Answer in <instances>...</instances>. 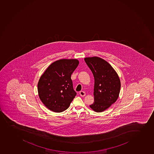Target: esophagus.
<instances>
[{"label": "esophagus", "instance_id": "esophagus-1", "mask_svg": "<svg viewBox=\"0 0 154 154\" xmlns=\"http://www.w3.org/2000/svg\"><path fill=\"white\" fill-rule=\"evenodd\" d=\"M80 96H81V97H85L86 94H85V91H81L80 92Z\"/></svg>", "mask_w": 154, "mask_h": 154}]
</instances>
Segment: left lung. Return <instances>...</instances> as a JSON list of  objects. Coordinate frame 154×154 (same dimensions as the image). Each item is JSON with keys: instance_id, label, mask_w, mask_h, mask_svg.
<instances>
[{"instance_id": "8db88e82", "label": "left lung", "mask_w": 154, "mask_h": 154, "mask_svg": "<svg viewBox=\"0 0 154 154\" xmlns=\"http://www.w3.org/2000/svg\"><path fill=\"white\" fill-rule=\"evenodd\" d=\"M94 78V102L89 107L101 112L116 102L119 97L121 81L112 66L102 58L94 56L85 58Z\"/></svg>"}]
</instances>
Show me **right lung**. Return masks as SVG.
Here are the masks:
<instances>
[{
  "instance_id": "1",
  "label": "right lung",
  "mask_w": 154,
  "mask_h": 154,
  "mask_svg": "<svg viewBox=\"0 0 154 154\" xmlns=\"http://www.w3.org/2000/svg\"><path fill=\"white\" fill-rule=\"evenodd\" d=\"M76 59H61L52 63L38 83L40 100L48 109L61 112L68 109L77 94L71 75L79 65Z\"/></svg>"
}]
</instances>
